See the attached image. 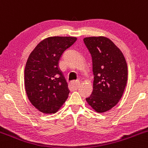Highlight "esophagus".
I'll use <instances>...</instances> for the list:
<instances>
[{
  "instance_id": "1",
  "label": "esophagus",
  "mask_w": 148,
  "mask_h": 148,
  "mask_svg": "<svg viewBox=\"0 0 148 148\" xmlns=\"http://www.w3.org/2000/svg\"><path fill=\"white\" fill-rule=\"evenodd\" d=\"M80 83L79 81H72L71 83V87L73 89H77L80 86Z\"/></svg>"
}]
</instances>
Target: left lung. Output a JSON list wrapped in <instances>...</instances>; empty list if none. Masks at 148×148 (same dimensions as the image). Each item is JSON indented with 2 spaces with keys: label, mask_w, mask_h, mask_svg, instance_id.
<instances>
[{
  "label": "left lung",
  "mask_w": 148,
  "mask_h": 148,
  "mask_svg": "<svg viewBox=\"0 0 148 148\" xmlns=\"http://www.w3.org/2000/svg\"><path fill=\"white\" fill-rule=\"evenodd\" d=\"M92 56L93 89L87 103L102 113L119 102L127 80V65L123 53L112 40L104 36L83 39Z\"/></svg>",
  "instance_id": "8db88e82"
}]
</instances>
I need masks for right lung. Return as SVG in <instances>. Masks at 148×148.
<instances>
[{
    "instance_id": "obj_1",
    "label": "right lung",
    "mask_w": 148,
    "mask_h": 148,
    "mask_svg": "<svg viewBox=\"0 0 148 148\" xmlns=\"http://www.w3.org/2000/svg\"><path fill=\"white\" fill-rule=\"evenodd\" d=\"M76 40V37H48L36 45L27 60L25 92L30 103L42 113H56L68 99L70 90L59 60Z\"/></svg>"
}]
</instances>
